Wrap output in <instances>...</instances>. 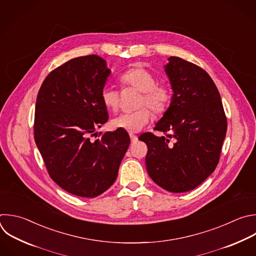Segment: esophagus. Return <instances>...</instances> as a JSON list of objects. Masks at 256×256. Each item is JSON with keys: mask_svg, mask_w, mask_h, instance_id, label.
Wrapping results in <instances>:
<instances>
[{"mask_svg": "<svg viewBox=\"0 0 256 256\" xmlns=\"http://www.w3.org/2000/svg\"><path fill=\"white\" fill-rule=\"evenodd\" d=\"M130 138L132 144H134V142H136L138 140V136H136V134H130Z\"/></svg>", "mask_w": 256, "mask_h": 256, "instance_id": "34e87169", "label": "esophagus"}]
</instances>
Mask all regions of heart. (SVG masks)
<instances>
[{
    "mask_svg": "<svg viewBox=\"0 0 256 256\" xmlns=\"http://www.w3.org/2000/svg\"><path fill=\"white\" fill-rule=\"evenodd\" d=\"M120 82L126 86H132L142 92L138 106H146L156 114L164 112L171 100V92L162 84H156V79L150 71L142 67L132 68L120 76ZM104 106L112 112L118 110L120 104L118 92L110 86H104L100 94ZM152 118L150 110L140 108L134 112H124L112 120V126L128 132L142 130Z\"/></svg>",
    "mask_w": 256,
    "mask_h": 256,
    "instance_id": "b5f03b06",
    "label": "heart"
}]
</instances>
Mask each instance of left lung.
I'll use <instances>...</instances> for the list:
<instances>
[{
    "mask_svg": "<svg viewBox=\"0 0 256 256\" xmlns=\"http://www.w3.org/2000/svg\"><path fill=\"white\" fill-rule=\"evenodd\" d=\"M164 66L173 96L156 130L172 134L140 136L148 146L146 171L172 193L191 191L203 183L219 162L227 120L221 98L209 74L199 66L171 56ZM170 138H173L171 141Z\"/></svg>",
    "mask_w": 256,
    "mask_h": 256,
    "instance_id": "left-lung-1",
    "label": "left lung"
}]
</instances>
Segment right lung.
Instances as JSON below:
<instances>
[{"label":"right lung","mask_w":256,"mask_h":256,"mask_svg":"<svg viewBox=\"0 0 256 256\" xmlns=\"http://www.w3.org/2000/svg\"><path fill=\"white\" fill-rule=\"evenodd\" d=\"M110 72L98 55L73 58L48 74L37 96L35 142L52 180L79 197L114 183L130 142L124 130L90 138L108 120L100 94Z\"/></svg>","instance_id":"add662e5"}]
</instances>
